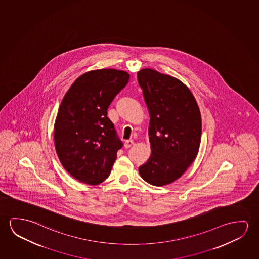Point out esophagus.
<instances>
[{"label": "esophagus", "mask_w": 259, "mask_h": 259, "mask_svg": "<svg viewBox=\"0 0 259 259\" xmlns=\"http://www.w3.org/2000/svg\"><path fill=\"white\" fill-rule=\"evenodd\" d=\"M134 144H135V142H134L133 140H127V141H125V143H124V147L128 149V148L132 147Z\"/></svg>", "instance_id": "1"}]
</instances>
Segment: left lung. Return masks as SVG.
<instances>
[{
    "instance_id": "left-lung-1",
    "label": "left lung",
    "mask_w": 259,
    "mask_h": 259,
    "mask_svg": "<svg viewBox=\"0 0 259 259\" xmlns=\"http://www.w3.org/2000/svg\"><path fill=\"white\" fill-rule=\"evenodd\" d=\"M150 113L151 157L140 166L144 180L161 187L180 178L199 150L202 119L190 90L171 76L145 68L137 72Z\"/></svg>"
}]
</instances>
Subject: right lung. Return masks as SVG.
<instances>
[{"label":"right lung","mask_w":259,"mask_h":259,"mask_svg":"<svg viewBox=\"0 0 259 259\" xmlns=\"http://www.w3.org/2000/svg\"><path fill=\"white\" fill-rule=\"evenodd\" d=\"M129 78L115 69L86 72L61 102L54 130L56 153L65 170L80 182L98 185L108 179L123 147L108 108Z\"/></svg>","instance_id":"add662e5"}]
</instances>
